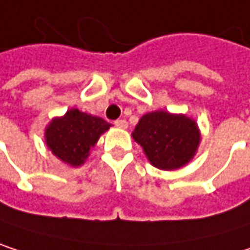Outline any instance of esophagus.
Masks as SVG:
<instances>
[{
  "label": "esophagus",
  "instance_id": "esophagus-1",
  "mask_svg": "<svg viewBox=\"0 0 250 250\" xmlns=\"http://www.w3.org/2000/svg\"><path fill=\"white\" fill-rule=\"evenodd\" d=\"M114 125H117L119 128H127V122L125 120H116Z\"/></svg>",
  "mask_w": 250,
  "mask_h": 250
}]
</instances>
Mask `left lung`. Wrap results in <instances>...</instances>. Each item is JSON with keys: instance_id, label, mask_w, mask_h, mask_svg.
<instances>
[{"instance_id": "8db88e82", "label": "left lung", "mask_w": 250, "mask_h": 250, "mask_svg": "<svg viewBox=\"0 0 250 250\" xmlns=\"http://www.w3.org/2000/svg\"><path fill=\"white\" fill-rule=\"evenodd\" d=\"M131 137L139 143L147 161L162 171L185 167L195 156L201 133L194 119L156 110L142 116Z\"/></svg>"}]
</instances>
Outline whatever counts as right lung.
I'll return each instance as SVG.
<instances>
[{
  "label": "right lung",
  "mask_w": 250,
  "mask_h": 250,
  "mask_svg": "<svg viewBox=\"0 0 250 250\" xmlns=\"http://www.w3.org/2000/svg\"><path fill=\"white\" fill-rule=\"evenodd\" d=\"M110 127L111 125L101 117L71 108L46 125L44 142L59 161L76 168L85 164L101 134Z\"/></svg>",
  "instance_id": "obj_1"
}]
</instances>
